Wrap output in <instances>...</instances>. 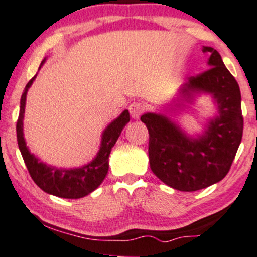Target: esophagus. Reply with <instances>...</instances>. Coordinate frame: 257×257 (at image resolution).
Masks as SVG:
<instances>
[{"label":"esophagus","mask_w":257,"mask_h":257,"mask_svg":"<svg viewBox=\"0 0 257 257\" xmlns=\"http://www.w3.org/2000/svg\"><path fill=\"white\" fill-rule=\"evenodd\" d=\"M128 110H130V114H131L132 119L137 120V119H140L141 114L143 113V105H142L141 103H137V102H135V103L130 104Z\"/></svg>","instance_id":"esophagus-1"}]
</instances>
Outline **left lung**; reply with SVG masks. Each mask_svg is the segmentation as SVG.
<instances>
[{
  "instance_id": "1",
  "label": "left lung",
  "mask_w": 257,
  "mask_h": 257,
  "mask_svg": "<svg viewBox=\"0 0 257 257\" xmlns=\"http://www.w3.org/2000/svg\"><path fill=\"white\" fill-rule=\"evenodd\" d=\"M207 69L190 77L179 87L171 104L183 108L201 93L210 95L216 115L209 119L203 134L191 137L166 114L141 116L149 131V162L161 182L179 191H197L220 182L230 171L243 136L242 97L237 80L212 47Z\"/></svg>"
}]
</instances>
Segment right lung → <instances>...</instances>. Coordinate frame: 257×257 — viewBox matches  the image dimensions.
I'll use <instances>...</instances> for the list:
<instances>
[{"instance_id": "add662e5", "label": "right lung", "mask_w": 257, "mask_h": 257, "mask_svg": "<svg viewBox=\"0 0 257 257\" xmlns=\"http://www.w3.org/2000/svg\"><path fill=\"white\" fill-rule=\"evenodd\" d=\"M45 62V59L42 61L39 68ZM37 74L26 84L25 90L20 99V111L17 121V138L18 146L23 155L27 170L31 178L37 185L49 195L57 196L61 198H81L84 196L91 194L103 182L108 173V159H109L111 148L121 134L122 128L130 121L128 110H123L115 120H113L105 127L102 134L101 147L97 155L90 164L84 165L79 168H57L42 162L33 154L30 153L24 138V113H25L26 95L27 90L32 85L33 80Z\"/></svg>"}]
</instances>
